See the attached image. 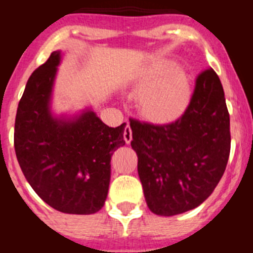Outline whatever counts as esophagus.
I'll return each mask as SVG.
<instances>
[{"label":"esophagus","instance_id":"1","mask_svg":"<svg viewBox=\"0 0 253 253\" xmlns=\"http://www.w3.org/2000/svg\"><path fill=\"white\" fill-rule=\"evenodd\" d=\"M131 139H133V135H131V129L129 125H126L124 129V140L129 144V143L131 142Z\"/></svg>","mask_w":253,"mask_h":253}]
</instances>
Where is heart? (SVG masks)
<instances>
[{
    "label": "heart",
    "instance_id": "obj_1",
    "mask_svg": "<svg viewBox=\"0 0 253 253\" xmlns=\"http://www.w3.org/2000/svg\"><path fill=\"white\" fill-rule=\"evenodd\" d=\"M140 115L154 124H169L184 115L191 100L189 77L175 60L157 59L135 77Z\"/></svg>",
    "mask_w": 253,
    "mask_h": 253
}]
</instances>
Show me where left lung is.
Here are the masks:
<instances>
[{
    "label": "left lung",
    "mask_w": 253,
    "mask_h": 253,
    "mask_svg": "<svg viewBox=\"0 0 253 253\" xmlns=\"http://www.w3.org/2000/svg\"><path fill=\"white\" fill-rule=\"evenodd\" d=\"M131 148L152 213L172 216L195 209L222 178L231 152L229 113L218 75L196 78L185 114L169 124L130 119Z\"/></svg>",
    "instance_id": "obj_1"
}]
</instances>
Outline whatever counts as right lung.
I'll use <instances>...</instances> for the list:
<instances>
[{
  "instance_id": "right-lung-1",
  "label": "right lung",
  "mask_w": 253,
  "mask_h": 253,
  "mask_svg": "<svg viewBox=\"0 0 253 253\" xmlns=\"http://www.w3.org/2000/svg\"><path fill=\"white\" fill-rule=\"evenodd\" d=\"M62 51L55 50L26 84L15 120L21 171L44 202L67 214H93L105 204L111 156L125 144V123L110 128L91 107L76 115L51 111Z\"/></svg>"
}]
</instances>
